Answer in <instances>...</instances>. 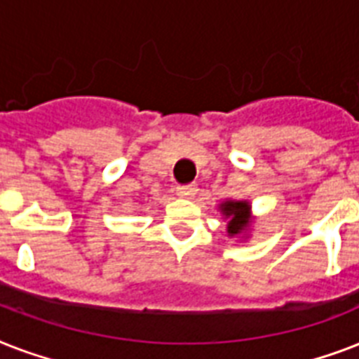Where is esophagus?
<instances>
[{"label": "esophagus", "mask_w": 359, "mask_h": 359, "mask_svg": "<svg viewBox=\"0 0 359 359\" xmlns=\"http://www.w3.org/2000/svg\"><path fill=\"white\" fill-rule=\"evenodd\" d=\"M197 194V186L196 184H188V186H179L177 188V196L182 197V199H191V197Z\"/></svg>", "instance_id": "34e87169"}]
</instances>
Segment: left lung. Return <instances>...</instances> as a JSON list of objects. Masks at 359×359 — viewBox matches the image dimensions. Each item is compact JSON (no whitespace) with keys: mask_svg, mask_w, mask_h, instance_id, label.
<instances>
[{"mask_svg":"<svg viewBox=\"0 0 359 359\" xmlns=\"http://www.w3.org/2000/svg\"><path fill=\"white\" fill-rule=\"evenodd\" d=\"M218 210L222 212L224 219H227V236H242L244 238L251 231V214L250 201H236V199H225L218 205ZM248 238V236H245Z\"/></svg>","mask_w":359,"mask_h":359,"instance_id":"obj_1","label":"left lung"}]
</instances>
